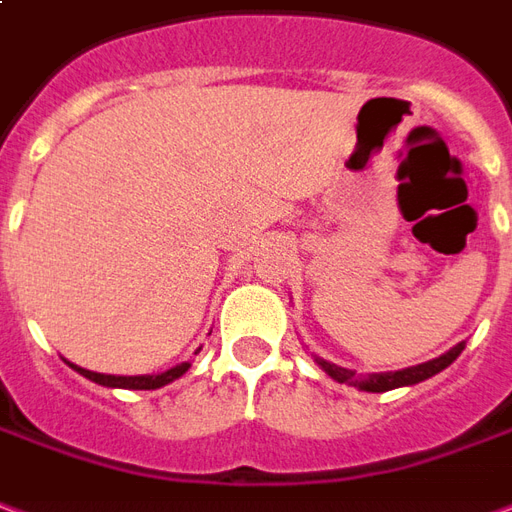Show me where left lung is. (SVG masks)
<instances>
[{
  "instance_id": "left-lung-1",
  "label": "left lung",
  "mask_w": 512,
  "mask_h": 512,
  "mask_svg": "<svg viewBox=\"0 0 512 512\" xmlns=\"http://www.w3.org/2000/svg\"><path fill=\"white\" fill-rule=\"evenodd\" d=\"M464 344H456L453 350H448L445 355H439L434 361L429 363H418V366H410V369H401V372H385V374H369V377H358L350 369H342V366H336V363H328L323 358H317V363L323 366L325 372L331 374L336 382H350L355 388H361V391L369 393H382V391H393V388H401V385H415V382H423L439 374L442 369H448L450 363L456 361L461 350H464Z\"/></svg>"
}]
</instances>
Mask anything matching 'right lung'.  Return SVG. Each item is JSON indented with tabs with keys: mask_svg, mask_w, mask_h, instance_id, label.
Wrapping results in <instances>:
<instances>
[{
	"mask_svg": "<svg viewBox=\"0 0 512 512\" xmlns=\"http://www.w3.org/2000/svg\"><path fill=\"white\" fill-rule=\"evenodd\" d=\"M75 372L83 374L86 380L100 382V385H108V388H127V391H154V388H162V385H168V382L179 380L181 374L187 372L189 363H181V366H173L168 372L162 374H143V377H113V374H97L89 372V369H81V366H75L70 363Z\"/></svg>",
	"mask_w": 512,
	"mask_h": 512,
	"instance_id": "1",
	"label": "right lung"
}]
</instances>
